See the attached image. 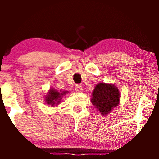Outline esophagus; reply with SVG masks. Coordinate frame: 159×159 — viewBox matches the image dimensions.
Wrapping results in <instances>:
<instances>
[{
    "label": "esophagus",
    "instance_id": "34e87169",
    "mask_svg": "<svg viewBox=\"0 0 159 159\" xmlns=\"http://www.w3.org/2000/svg\"><path fill=\"white\" fill-rule=\"evenodd\" d=\"M75 92H83V87L81 84H76L75 86Z\"/></svg>",
    "mask_w": 159,
    "mask_h": 159
}]
</instances>
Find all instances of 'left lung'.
<instances>
[{
	"instance_id": "8db88e82",
	"label": "left lung",
	"mask_w": 159,
	"mask_h": 159,
	"mask_svg": "<svg viewBox=\"0 0 159 159\" xmlns=\"http://www.w3.org/2000/svg\"><path fill=\"white\" fill-rule=\"evenodd\" d=\"M119 92L116 87L110 84L100 83L92 92V104L102 115L110 113L119 102Z\"/></svg>"
}]
</instances>
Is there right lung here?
<instances>
[{
  "label": "right lung",
  "mask_w": 159,
  "mask_h": 159,
  "mask_svg": "<svg viewBox=\"0 0 159 159\" xmlns=\"http://www.w3.org/2000/svg\"><path fill=\"white\" fill-rule=\"evenodd\" d=\"M66 93H67L66 92H59L57 91L51 89L49 91L48 95L45 98L46 102H47L48 104L52 105V106H53L54 104H58L59 102H60L61 97L64 95H65Z\"/></svg>",
  "instance_id": "obj_1"
}]
</instances>
